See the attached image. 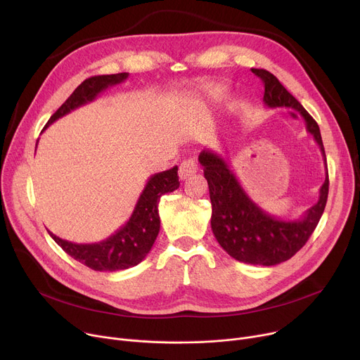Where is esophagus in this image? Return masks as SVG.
Masks as SVG:
<instances>
[{"label":"esophagus","instance_id":"1","mask_svg":"<svg viewBox=\"0 0 360 360\" xmlns=\"http://www.w3.org/2000/svg\"><path fill=\"white\" fill-rule=\"evenodd\" d=\"M198 172V164L193 158H188V160H184L181 164H180V168H179V177L180 180H186L188 179L190 176H193L195 173Z\"/></svg>","mask_w":360,"mask_h":360}]
</instances>
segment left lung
Masks as SVG:
<instances>
[{"instance_id": "obj_1", "label": "left lung", "mask_w": 360, "mask_h": 360, "mask_svg": "<svg viewBox=\"0 0 360 360\" xmlns=\"http://www.w3.org/2000/svg\"><path fill=\"white\" fill-rule=\"evenodd\" d=\"M264 84L263 103L269 109L290 108L305 120L307 131L319 143L326 161L320 128L281 81L266 70H251ZM212 203L214 236L231 257L247 264L274 266L289 260L305 245L324 212L328 196V173L320 188V198L300 219H281L267 214L252 200L231 170L228 161L215 151L199 155ZM327 170V161H326Z\"/></svg>"}]
</instances>
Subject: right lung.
<instances>
[{"mask_svg": "<svg viewBox=\"0 0 360 360\" xmlns=\"http://www.w3.org/2000/svg\"><path fill=\"white\" fill-rule=\"evenodd\" d=\"M128 75V72L97 75L82 81L67 101L51 116L44 131L59 117L91 103L104 90L123 82ZM177 170V165H174L170 170L153 174L148 179L129 221L109 238L93 244H77L56 237L51 231H48L49 236L67 255L97 271H116L139 264L153 248L160 232V198L174 192L180 186Z\"/></svg>", "mask_w": 360, "mask_h": 360, "instance_id": "right-lung-1", "label": "right lung"}]
</instances>
